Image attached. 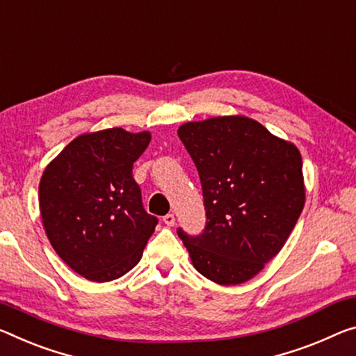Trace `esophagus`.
<instances>
[{"mask_svg": "<svg viewBox=\"0 0 356 356\" xmlns=\"http://www.w3.org/2000/svg\"><path fill=\"white\" fill-rule=\"evenodd\" d=\"M163 222H165L168 227H172V225L176 223V217H174V213H166V216L163 217Z\"/></svg>", "mask_w": 356, "mask_h": 356, "instance_id": "1", "label": "esophagus"}]
</instances>
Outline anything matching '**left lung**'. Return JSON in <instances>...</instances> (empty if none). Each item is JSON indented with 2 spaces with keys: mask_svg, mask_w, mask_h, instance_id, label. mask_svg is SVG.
Listing matches in <instances>:
<instances>
[{
  "mask_svg": "<svg viewBox=\"0 0 356 356\" xmlns=\"http://www.w3.org/2000/svg\"><path fill=\"white\" fill-rule=\"evenodd\" d=\"M177 134L198 169L206 227L177 229L200 274L220 285L250 280L280 252L306 190L296 145L242 115L184 123Z\"/></svg>",
  "mask_w": 356,
  "mask_h": 356,
  "instance_id": "obj_1",
  "label": "left lung"
}]
</instances>
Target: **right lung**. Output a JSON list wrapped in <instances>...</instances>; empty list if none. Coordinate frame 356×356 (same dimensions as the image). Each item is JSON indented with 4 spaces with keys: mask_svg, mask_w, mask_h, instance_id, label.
I'll return each instance as SVG.
<instances>
[{
    "mask_svg": "<svg viewBox=\"0 0 356 356\" xmlns=\"http://www.w3.org/2000/svg\"><path fill=\"white\" fill-rule=\"evenodd\" d=\"M150 133L107 128L71 140L44 169L39 209L50 244L74 273L111 282L133 269L158 218L145 212L133 163Z\"/></svg>",
    "mask_w": 356,
    "mask_h": 356,
    "instance_id": "right-lung-1",
    "label": "right lung"
}]
</instances>
